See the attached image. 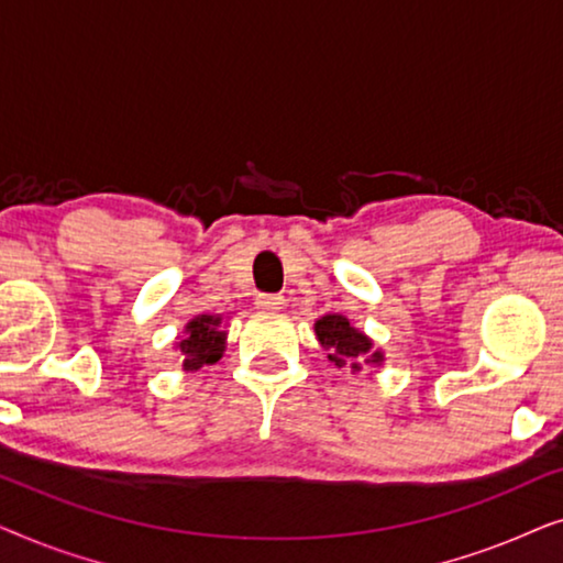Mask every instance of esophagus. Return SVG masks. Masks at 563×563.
I'll use <instances>...</instances> for the list:
<instances>
[{
  "mask_svg": "<svg viewBox=\"0 0 563 563\" xmlns=\"http://www.w3.org/2000/svg\"><path fill=\"white\" fill-rule=\"evenodd\" d=\"M282 305H284V297L282 295H258L256 297L258 310H279Z\"/></svg>",
  "mask_w": 563,
  "mask_h": 563,
  "instance_id": "obj_1",
  "label": "esophagus"
}]
</instances>
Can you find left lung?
<instances>
[{
    "label": "left lung",
    "mask_w": 563,
    "mask_h": 563,
    "mask_svg": "<svg viewBox=\"0 0 563 563\" xmlns=\"http://www.w3.org/2000/svg\"><path fill=\"white\" fill-rule=\"evenodd\" d=\"M314 338L338 372L345 368V372L358 374L364 366L382 368L384 364V351L376 349L372 338L353 325L345 314L330 312L314 320Z\"/></svg>",
    "instance_id": "obj_1"
}]
</instances>
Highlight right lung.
Listing matches in <instances>:
<instances>
[{
  "label": "right lung",
  "mask_w": 563,
  "mask_h": 563,
  "mask_svg": "<svg viewBox=\"0 0 563 563\" xmlns=\"http://www.w3.org/2000/svg\"><path fill=\"white\" fill-rule=\"evenodd\" d=\"M228 330L222 314H195L187 325L184 335L174 341V351H179L184 372H197L205 364H218L225 353Z\"/></svg>",
  "instance_id": "add662e5"
}]
</instances>
